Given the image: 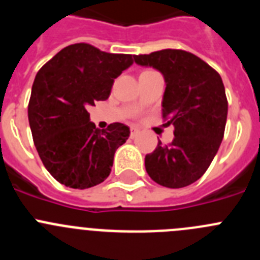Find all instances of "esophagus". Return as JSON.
Wrapping results in <instances>:
<instances>
[{"mask_svg": "<svg viewBox=\"0 0 260 260\" xmlns=\"http://www.w3.org/2000/svg\"><path fill=\"white\" fill-rule=\"evenodd\" d=\"M138 134H139V128H137L133 126V127L130 128V138H133V139H134Z\"/></svg>", "mask_w": 260, "mask_h": 260, "instance_id": "1", "label": "esophagus"}]
</instances>
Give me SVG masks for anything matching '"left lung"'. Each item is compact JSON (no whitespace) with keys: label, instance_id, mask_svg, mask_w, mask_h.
Masks as SVG:
<instances>
[{"label":"left lung","instance_id":"left-lung-1","mask_svg":"<svg viewBox=\"0 0 260 260\" xmlns=\"http://www.w3.org/2000/svg\"><path fill=\"white\" fill-rule=\"evenodd\" d=\"M134 60L164 76L162 116L175 127L170 146L158 140L156 149L146 156L147 173L164 187H187L208 170L224 135L228 103L222 78L183 50L135 55Z\"/></svg>","mask_w":260,"mask_h":260}]
</instances>
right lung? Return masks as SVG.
Masks as SVG:
<instances>
[{
    "mask_svg": "<svg viewBox=\"0 0 260 260\" xmlns=\"http://www.w3.org/2000/svg\"><path fill=\"white\" fill-rule=\"evenodd\" d=\"M133 63L128 54L75 44L36 75L28 106L33 142L47 171L66 187L86 189L108 178L130 128L116 122L99 130L87 108L108 99L114 78Z\"/></svg>",
    "mask_w": 260,
    "mask_h": 260,
    "instance_id": "obj_1",
    "label": "right lung"
}]
</instances>
